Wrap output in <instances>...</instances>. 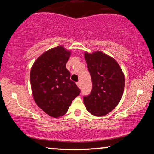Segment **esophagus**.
<instances>
[{
	"instance_id": "1",
	"label": "esophagus",
	"mask_w": 154,
	"mask_h": 154,
	"mask_svg": "<svg viewBox=\"0 0 154 154\" xmlns=\"http://www.w3.org/2000/svg\"><path fill=\"white\" fill-rule=\"evenodd\" d=\"M76 83H77V85L78 86V88H82V84H81L80 82H77Z\"/></svg>"
}]
</instances>
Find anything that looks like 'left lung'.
Masks as SVG:
<instances>
[{"label": "left lung", "mask_w": 154, "mask_h": 154, "mask_svg": "<svg viewBox=\"0 0 154 154\" xmlns=\"http://www.w3.org/2000/svg\"><path fill=\"white\" fill-rule=\"evenodd\" d=\"M84 58L92 82L90 94L83 97L87 111L104 116L113 110L122 97L125 85L124 72L116 60L100 51H85Z\"/></svg>", "instance_id": "1"}]
</instances>
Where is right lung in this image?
Returning a JSON list of instances; mask_svg holds the SVG:
<instances>
[{
  "label": "right lung",
  "mask_w": 154,
  "mask_h": 154,
  "mask_svg": "<svg viewBox=\"0 0 154 154\" xmlns=\"http://www.w3.org/2000/svg\"><path fill=\"white\" fill-rule=\"evenodd\" d=\"M71 54L64 46L55 47L41 54L31 68L34 100L45 113L55 118L66 114L72 101L80 94L66 67Z\"/></svg>",
  "instance_id": "obj_1"
}]
</instances>
